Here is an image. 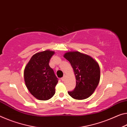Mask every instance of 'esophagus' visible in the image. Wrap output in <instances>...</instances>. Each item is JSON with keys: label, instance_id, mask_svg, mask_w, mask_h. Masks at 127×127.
<instances>
[{"label": "esophagus", "instance_id": "1", "mask_svg": "<svg viewBox=\"0 0 127 127\" xmlns=\"http://www.w3.org/2000/svg\"><path fill=\"white\" fill-rule=\"evenodd\" d=\"M64 78H65V77H64H64L61 78V80H62V81H64Z\"/></svg>", "mask_w": 127, "mask_h": 127}]
</instances>
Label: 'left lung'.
Listing matches in <instances>:
<instances>
[{
  "instance_id": "obj_1",
  "label": "left lung",
  "mask_w": 127,
  "mask_h": 127,
  "mask_svg": "<svg viewBox=\"0 0 127 127\" xmlns=\"http://www.w3.org/2000/svg\"><path fill=\"white\" fill-rule=\"evenodd\" d=\"M64 56L71 63L76 78V87L68 94L78 100L89 97L99 84V65L90 56L77 51L68 52Z\"/></svg>"
}]
</instances>
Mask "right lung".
<instances>
[{
    "instance_id": "1",
    "label": "right lung",
    "mask_w": 127,
    "mask_h": 127,
    "mask_svg": "<svg viewBox=\"0 0 127 127\" xmlns=\"http://www.w3.org/2000/svg\"><path fill=\"white\" fill-rule=\"evenodd\" d=\"M54 51L46 50L37 53L31 58L24 70V80L30 93L37 99L46 100L55 93L58 82L49 61Z\"/></svg>"
}]
</instances>
